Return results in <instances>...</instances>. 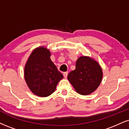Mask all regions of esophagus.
Segmentation results:
<instances>
[{
	"mask_svg": "<svg viewBox=\"0 0 129 129\" xmlns=\"http://www.w3.org/2000/svg\"><path fill=\"white\" fill-rule=\"evenodd\" d=\"M63 77H64L66 79V78L67 77V76H68V72H65V73H63Z\"/></svg>",
	"mask_w": 129,
	"mask_h": 129,
	"instance_id": "obj_1",
	"label": "esophagus"
}]
</instances>
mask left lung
<instances>
[{
    "mask_svg": "<svg viewBox=\"0 0 129 129\" xmlns=\"http://www.w3.org/2000/svg\"><path fill=\"white\" fill-rule=\"evenodd\" d=\"M102 70L94 59L81 56L77 60L76 69L68 75V79L78 93L87 95L98 87L102 81Z\"/></svg>",
    "mask_w": 129,
    "mask_h": 129,
    "instance_id": "obj_1",
    "label": "left lung"
}]
</instances>
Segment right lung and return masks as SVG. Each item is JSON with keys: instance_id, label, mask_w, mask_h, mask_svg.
Here are the masks:
<instances>
[{"instance_id": "right-lung-1", "label": "right lung", "mask_w": 129, "mask_h": 129, "mask_svg": "<svg viewBox=\"0 0 129 129\" xmlns=\"http://www.w3.org/2000/svg\"><path fill=\"white\" fill-rule=\"evenodd\" d=\"M50 56L49 50L46 48H36L29 56L24 68V78L27 86L38 96L50 95L63 78V75L57 69Z\"/></svg>"}]
</instances>
